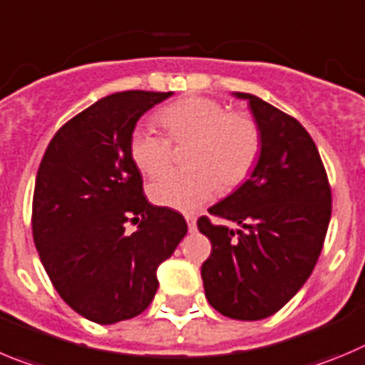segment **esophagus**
<instances>
[{"label":"esophagus","instance_id":"34e87169","mask_svg":"<svg viewBox=\"0 0 365 365\" xmlns=\"http://www.w3.org/2000/svg\"><path fill=\"white\" fill-rule=\"evenodd\" d=\"M185 219H186V222H188V230H190V232H195V228H197V217L193 215V213H186Z\"/></svg>","mask_w":365,"mask_h":365}]
</instances>
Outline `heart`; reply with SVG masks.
I'll return each mask as SVG.
<instances>
[{
    "label": "heart",
    "mask_w": 365,
    "mask_h": 365,
    "mask_svg": "<svg viewBox=\"0 0 365 365\" xmlns=\"http://www.w3.org/2000/svg\"><path fill=\"white\" fill-rule=\"evenodd\" d=\"M166 137L146 126L132 130L128 153L146 177H159L172 163V143H188L190 168L166 173L150 186V197L160 206L193 210L220 188L242 186L259 165L262 132L246 112H228L217 99L182 98L157 112Z\"/></svg>",
    "instance_id": "heart-1"
}]
</instances>
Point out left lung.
I'll return each mask as SVG.
<instances>
[{
	"label": "left lung",
	"mask_w": 365,
	"mask_h": 365,
	"mask_svg": "<svg viewBox=\"0 0 365 365\" xmlns=\"http://www.w3.org/2000/svg\"><path fill=\"white\" fill-rule=\"evenodd\" d=\"M235 96L250 101L262 152L252 177L208 210L240 228L206 215L197 220L212 242L200 275L220 315L260 320L286 306L312 275L329 226L331 186L315 141L295 117L252 93Z\"/></svg>",
	"instance_id": "left-lung-1"
}]
</instances>
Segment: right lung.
<instances>
[{
	"label": "right lung",
	"instance_id": "obj_1",
	"mask_svg": "<svg viewBox=\"0 0 365 365\" xmlns=\"http://www.w3.org/2000/svg\"><path fill=\"white\" fill-rule=\"evenodd\" d=\"M172 92L126 90L99 99L56 132L32 199V235L50 282L85 319L141 315L157 292V266L188 232L179 212L152 206L128 153L135 123ZM140 228L125 233V222Z\"/></svg>",
	"mask_w": 365,
	"mask_h": 365
}]
</instances>
